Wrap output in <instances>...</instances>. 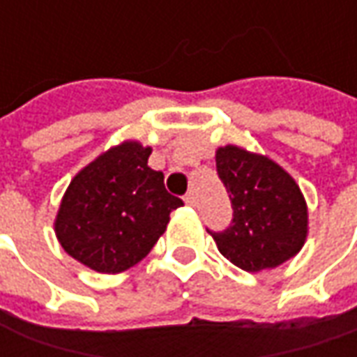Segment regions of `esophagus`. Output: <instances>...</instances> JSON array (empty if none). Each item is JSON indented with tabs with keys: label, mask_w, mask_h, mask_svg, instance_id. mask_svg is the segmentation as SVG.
<instances>
[{
	"label": "esophagus",
	"mask_w": 357,
	"mask_h": 357,
	"mask_svg": "<svg viewBox=\"0 0 357 357\" xmlns=\"http://www.w3.org/2000/svg\"><path fill=\"white\" fill-rule=\"evenodd\" d=\"M183 201H185L187 206H195V195L193 193H187L185 197H183Z\"/></svg>",
	"instance_id": "34e87169"
}]
</instances>
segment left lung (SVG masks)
Segmentation results:
<instances>
[{"label":"left lung","instance_id":"obj_1","mask_svg":"<svg viewBox=\"0 0 357 357\" xmlns=\"http://www.w3.org/2000/svg\"><path fill=\"white\" fill-rule=\"evenodd\" d=\"M216 168L233 206L231 225L210 231L222 256L258 273L298 255L307 237V204L291 174L239 145L218 147Z\"/></svg>","mask_w":357,"mask_h":357}]
</instances>
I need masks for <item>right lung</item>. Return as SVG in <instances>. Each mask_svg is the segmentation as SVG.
I'll return each mask as SVG.
<instances>
[{"label":"right lung","mask_w":357,"mask_h":357,"mask_svg":"<svg viewBox=\"0 0 357 357\" xmlns=\"http://www.w3.org/2000/svg\"><path fill=\"white\" fill-rule=\"evenodd\" d=\"M151 147L126 139L84 166L66 187L55 235L68 256L97 273H122L155 247L172 210L183 206L149 168Z\"/></svg>","instance_id":"1"}]
</instances>
